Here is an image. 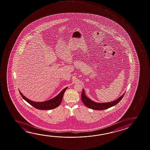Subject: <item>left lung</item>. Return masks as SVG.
Listing matches in <instances>:
<instances>
[{
	"instance_id": "obj_1",
	"label": "left lung",
	"mask_w": 150,
	"mask_h": 150,
	"mask_svg": "<svg viewBox=\"0 0 150 150\" xmlns=\"http://www.w3.org/2000/svg\"><path fill=\"white\" fill-rule=\"evenodd\" d=\"M125 93H123L122 95H121L119 98L116 99L115 101H111V102H109V103H99L95 102L92 100H91V99L88 98L85 95V91L83 90V89L81 95V100L83 101V104L88 108L93 109V110H101L107 109L108 108H110L112 106H115V105H117L122 99Z\"/></svg>"
}]
</instances>
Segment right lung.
Segmentation results:
<instances>
[{
  "mask_svg": "<svg viewBox=\"0 0 150 150\" xmlns=\"http://www.w3.org/2000/svg\"><path fill=\"white\" fill-rule=\"evenodd\" d=\"M67 88V87L65 88L64 89H63L57 96H55L53 98L51 99L50 100L43 101V102H35V101L31 100L27 98H26L25 96H23V95L20 92V91H19V93L22 98L35 108H37L38 109H40V110H51V109L57 108L59 106L60 103H61L64 93Z\"/></svg>",
  "mask_w": 150,
  "mask_h": 150,
  "instance_id": "1",
  "label": "right lung"
}]
</instances>
